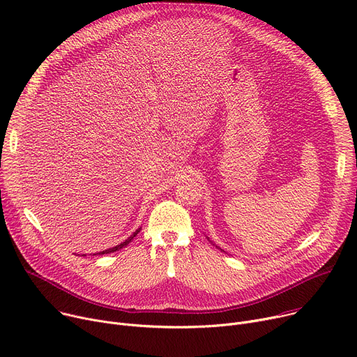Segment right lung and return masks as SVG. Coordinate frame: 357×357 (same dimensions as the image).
Masks as SVG:
<instances>
[{"label":"right lung","mask_w":357,"mask_h":357,"mask_svg":"<svg viewBox=\"0 0 357 357\" xmlns=\"http://www.w3.org/2000/svg\"><path fill=\"white\" fill-rule=\"evenodd\" d=\"M141 231V228L139 229H137L131 236H129L125 242H122V243H119V245H116V246H114V248H111V249H107V250H102V252H100V253H95V255H105V253H111V252H116V250H119V249H122V248H125L129 242H131L137 235H138V232ZM82 256H85V255H82Z\"/></svg>","instance_id":"right-lung-1"}]
</instances>
